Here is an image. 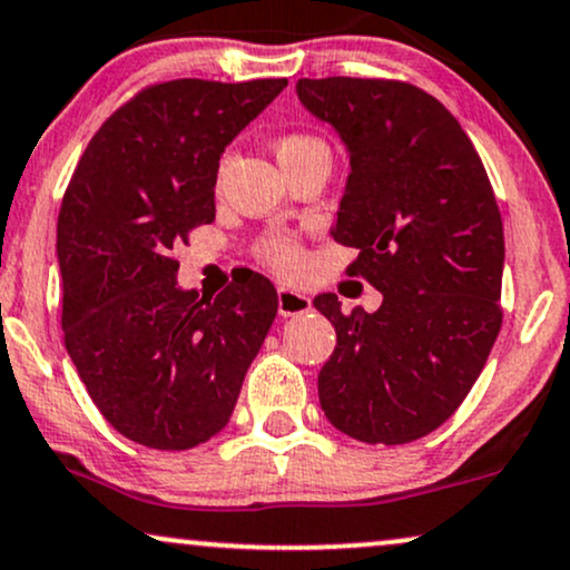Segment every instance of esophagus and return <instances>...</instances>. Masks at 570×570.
<instances>
[{
	"label": "esophagus",
	"instance_id": "1",
	"mask_svg": "<svg viewBox=\"0 0 570 570\" xmlns=\"http://www.w3.org/2000/svg\"><path fill=\"white\" fill-rule=\"evenodd\" d=\"M308 308H312V301H308L304 293L291 291V287H279L277 291L279 317H296V314H306Z\"/></svg>",
	"mask_w": 570,
	"mask_h": 570
}]
</instances>
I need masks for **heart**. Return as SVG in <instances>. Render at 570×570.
<instances>
[{"instance_id": "b5f03b06", "label": "heart", "mask_w": 570, "mask_h": 570, "mask_svg": "<svg viewBox=\"0 0 570 570\" xmlns=\"http://www.w3.org/2000/svg\"><path fill=\"white\" fill-rule=\"evenodd\" d=\"M274 153H277V160L283 164V168L296 166L312 156H330L327 145L320 137L308 135V131H287V135H279L274 139ZM256 256L266 266L283 274L298 272L301 262H304L298 243L291 235H269L264 240H258Z\"/></svg>"}]
</instances>
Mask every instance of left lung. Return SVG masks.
Segmentation results:
<instances>
[{
	"label": "left lung",
	"instance_id": "left-lung-1",
	"mask_svg": "<svg viewBox=\"0 0 570 570\" xmlns=\"http://www.w3.org/2000/svg\"><path fill=\"white\" fill-rule=\"evenodd\" d=\"M296 91L348 147L330 235L360 250L351 277L383 293L372 314L314 298L338 335L317 377L322 412L364 444H410L465 402L500 335V206L465 129L414 83L330 76Z\"/></svg>",
	"mask_w": 570,
	"mask_h": 570
}]
</instances>
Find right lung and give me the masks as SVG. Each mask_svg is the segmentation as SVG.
<instances>
[{"label":"right lung","instance_id":"obj_1","mask_svg":"<svg viewBox=\"0 0 570 570\" xmlns=\"http://www.w3.org/2000/svg\"><path fill=\"white\" fill-rule=\"evenodd\" d=\"M285 87L150 83L97 129L62 195L66 348L102 417L137 444L181 452L219 433L269 333V279L240 272L200 298L177 285L174 248L214 222L224 147Z\"/></svg>","mask_w":570,"mask_h":570}]
</instances>
